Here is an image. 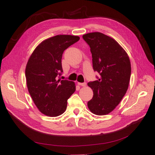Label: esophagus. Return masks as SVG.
<instances>
[{"instance_id": "1", "label": "esophagus", "mask_w": 155, "mask_h": 155, "mask_svg": "<svg viewBox=\"0 0 155 155\" xmlns=\"http://www.w3.org/2000/svg\"><path fill=\"white\" fill-rule=\"evenodd\" d=\"M78 85H80V86H82V87H84V86H86V84H87V83H78Z\"/></svg>"}]
</instances>
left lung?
Returning <instances> with one entry per match:
<instances>
[{
  "mask_svg": "<svg viewBox=\"0 0 155 155\" xmlns=\"http://www.w3.org/2000/svg\"><path fill=\"white\" fill-rule=\"evenodd\" d=\"M83 38L91 48L94 71L100 74L98 80L87 84L93 91L88 107L97 116L107 115L118 105L128 90L131 75L130 58L114 39L104 33H89Z\"/></svg>",
  "mask_w": 155,
  "mask_h": 155,
  "instance_id": "8db88e82",
  "label": "left lung"
}]
</instances>
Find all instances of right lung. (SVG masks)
<instances>
[{
    "label": "right lung",
    "instance_id": "1",
    "mask_svg": "<svg viewBox=\"0 0 155 155\" xmlns=\"http://www.w3.org/2000/svg\"><path fill=\"white\" fill-rule=\"evenodd\" d=\"M78 36L58 35L43 41L29 57L25 68L28 91L38 110L45 116L56 117L66 110L67 100L76 90L75 83L56 80L63 72L62 54L79 40Z\"/></svg>",
    "mask_w": 155,
    "mask_h": 155
}]
</instances>
